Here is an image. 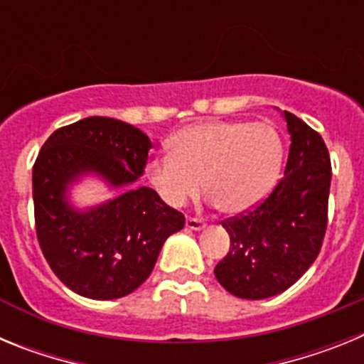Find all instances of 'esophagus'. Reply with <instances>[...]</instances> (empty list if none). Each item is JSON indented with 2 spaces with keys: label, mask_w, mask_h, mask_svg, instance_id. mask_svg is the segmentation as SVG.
Wrapping results in <instances>:
<instances>
[{
  "label": "esophagus",
  "mask_w": 364,
  "mask_h": 364,
  "mask_svg": "<svg viewBox=\"0 0 364 364\" xmlns=\"http://www.w3.org/2000/svg\"><path fill=\"white\" fill-rule=\"evenodd\" d=\"M186 228H188V230H193V231H200L205 228V222L200 220V218L189 217L188 220H186Z\"/></svg>",
  "instance_id": "obj_1"
}]
</instances>
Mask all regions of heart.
<instances>
[{
  "label": "heart",
  "mask_w": 364,
  "mask_h": 364,
  "mask_svg": "<svg viewBox=\"0 0 364 364\" xmlns=\"http://www.w3.org/2000/svg\"><path fill=\"white\" fill-rule=\"evenodd\" d=\"M167 147V156L147 164V178L162 200L182 208L204 184L210 200L228 215L244 213L264 200L284 159L281 133L268 122L186 125L169 138Z\"/></svg>",
  "instance_id": "obj_1"
}]
</instances>
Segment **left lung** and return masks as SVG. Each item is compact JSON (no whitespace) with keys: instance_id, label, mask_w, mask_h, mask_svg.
I'll list each match as a JSON object with an SVG mask.
<instances>
[{"instance_id":"8db88e82","label":"left lung","mask_w":364,"mask_h":364,"mask_svg":"<svg viewBox=\"0 0 364 364\" xmlns=\"http://www.w3.org/2000/svg\"><path fill=\"white\" fill-rule=\"evenodd\" d=\"M291 136L284 176L255 210L222 222L230 252L215 277L231 295L250 301L282 294L302 277L323 246L332 166L317 131L282 112Z\"/></svg>"}]
</instances>
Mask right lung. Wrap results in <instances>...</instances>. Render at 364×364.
I'll return each instance as SVG.
<instances>
[{"label": "right lung", "mask_w": 364, "mask_h": 364, "mask_svg": "<svg viewBox=\"0 0 364 364\" xmlns=\"http://www.w3.org/2000/svg\"><path fill=\"white\" fill-rule=\"evenodd\" d=\"M147 134L107 117L60 127L32 167L34 218L41 252L74 294L96 301L120 299L151 275L164 242L186 218L159 193L140 188L151 149ZM95 174L121 195L89 210L68 200L70 186Z\"/></svg>", "instance_id": "right-lung-1"}]
</instances>
